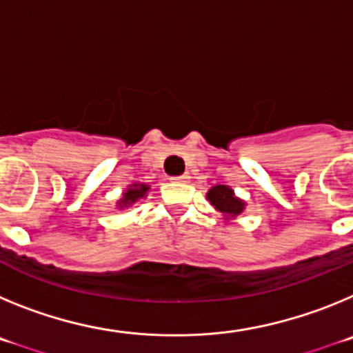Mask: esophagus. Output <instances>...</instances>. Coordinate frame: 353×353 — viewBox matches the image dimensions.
I'll return each instance as SVG.
<instances>
[{
	"instance_id": "obj_1",
	"label": "esophagus",
	"mask_w": 353,
	"mask_h": 353,
	"mask_svg": "<svg viewBox=\"0 0 353 353\" xmlns=\"http://www.w3.org/2000/svg\"><path fill=\"white\" fill-rule=\"evenodd\" d=\"M173 182H176V183H189L191 182V174L189 173H183V174H179V176H173Z\"/></svg>"
}]
</instances>
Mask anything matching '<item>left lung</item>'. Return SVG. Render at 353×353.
<instances>
[{"label": "left lung", "instance_id": "obj_1", "mask_svg": "<svg viewBox=\"0 0 353 353\" xmlns=\"http://www.w3.org/2000/svg\"><path fill=\"white\" fill-rule=\"evenodd\" d=\"M207 199L215 210L224 215V219H235L245 208L244 201L236 198L232 187L228 185H214L207 192Z\"/></svg>", "mask_w": 353, "mask_h": 353}]
</instances>
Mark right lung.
I'll use <instances>...</instances> for the list:
<instances>
[{
  "label": "right lung",
  "instance_id": "1",
  "mask_svg": "<svg viewBox=\"0 0 353 353\" xmlns=\"http://www.w3.org/2000/svg\"><path fill=\"white\" fill-rule=\"evenodd\" d=\"M150 191V185L146 183H132V185L127 187V191L123 192V196L118 201V208H127L130 205H134L138 199L145 198L146 192Z\"/></svg>",
  "mask_w": 353,
  "mask_h": 353
}]
</instances>
